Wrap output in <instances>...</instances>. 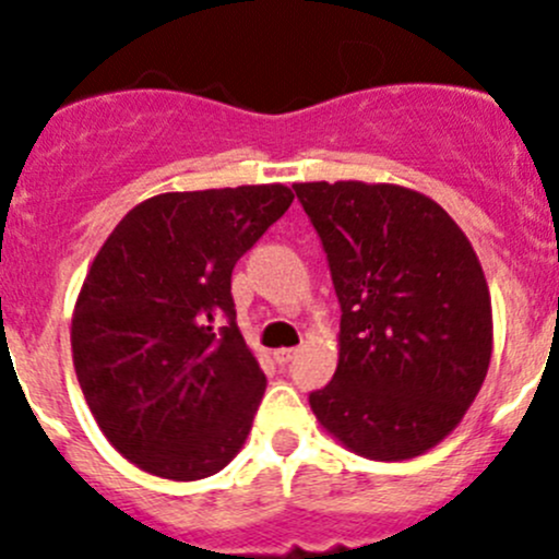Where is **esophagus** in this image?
Returning a JSON list of instances; mask_svg holds the SVG:
<instances>
[{
	"instance_id": "esophagus-1",
	"label": "esophagus",
	"mask_w": 559,
	"mask_h": 559,
	"mask_svg": "<svg viewBox=\"0 0 559 559\" xmlns=\"http://www.w3.org/2000/svg\"><path fill=\"white\" fill-rule=\"evenodd\" d=\"M298 355V349L296 347H280V349H274V360H277V364H290L293 358H296Z\"/></svg>"
}]
</instances>
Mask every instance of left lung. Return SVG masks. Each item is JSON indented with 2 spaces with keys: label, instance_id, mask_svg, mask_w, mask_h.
Listing matches in <instances>:
<instances>
[{
  "label": "left lung",
  "instance_id": "obj_1",
  "mask_svg": "<svg viewBox=\"0 0 559 559\" xmlns=\"http://www.w3.org/2000/svg\"><path fill=\"white\" fill-rule=\"evenodd\" d=\"M342 304L338 366L309 395L318 423L368 460L433 450L474 404L492 358V304L463 228L390 182H296Z\"/></svg>",
  "mask_w": 559,
  "mask_h": 559
}]
</instances>
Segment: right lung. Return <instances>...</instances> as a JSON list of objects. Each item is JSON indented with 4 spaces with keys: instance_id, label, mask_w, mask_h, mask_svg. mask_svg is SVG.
Masks as SVG:
<instances>
[{
    "instance_id": "1",
    "label": "right lung",
    "mask_w": 559,
    "mask_h": 559,
    "mask_svg": "<svg viewBox=\"0 0 559 559\" xmlns=\"http://www.w3.org/2000/svg\"><path fill=\"white\" fill-rule=\"evenodd\" d=\"M290 204L280 182L158 193L96 252L72 364L96 425L136 468L206 479L245 447L266 373L234 322L231 272Z\"/></svg>"
}]
</instances>
